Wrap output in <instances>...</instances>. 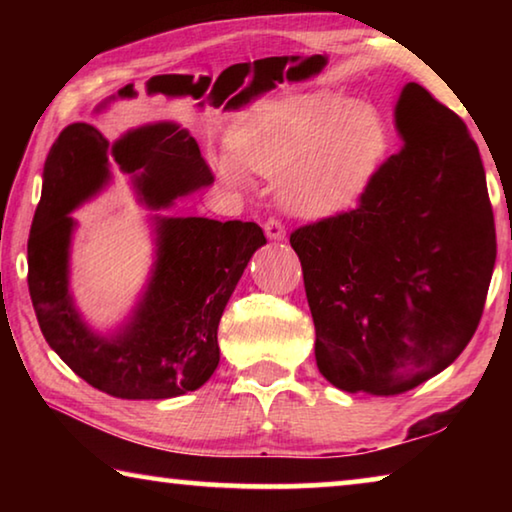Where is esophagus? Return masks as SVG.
<instances>
[{
    "label": "esophagus",
    "mask_w": 512,
    "mask_h": 512,
    "mask_svg": "<svg viewBox=\"0 0 512 512\" xmlns=\"http://www.w3.org/2000/svg\"><path fill=\"white\" fill-rule=\"evenodd\" d=\"M264 232H266V237L273 241H282L284 237H287V228H284V223L280 219H268L264 223Z\"/></svg>",
    "instance_id": "obj_1"
}]
</instances>
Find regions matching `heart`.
I'll return each instance as SVG.
<instances>
[{"instance_id":"1","label":"heart","mask_w":512,"mask_h":512,"mask_svg":"<svg viewBox=\"0 0 512 512\" xmlns=\"http://www.w3.org/2000/svg\"><path fill=\"white\" fill-rule=\"evenodd\" d=\"M244 167L282 180V201L302 216H327L352 205L388 153V131L375 110L332 94L262 103L230 135ZM232 158L216 160L230 183L244 171Z\"/></svg>"}]
</instances>
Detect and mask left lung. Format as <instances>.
Masks as SVG:
<instances>
[{
  "instance_id": "left-lung-1",
  "label": "left lung",
  "mask_w": 512,
  "mask_h": 512,
  "mask_svg": "<svg viewBox=\"0 0 512 512\" xmlns=\"http://www.w3.org/2000/svg\"><path fill=\"white\" fill-rule=\"evenodd\" d=\"M404 149L359 205L291 232L316 327V363L348 393L393 397L445 370L479 327L495 216L465 121L409 83Z\"/></svg>"
}]
</instances>
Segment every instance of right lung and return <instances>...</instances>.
I'll return each instance as SVG.
<instances>
[{"label": "right lung", "mask_w": 512, "mask_h": 512, "mask_svg": "<svg viewBox=\"0 0 512 512\" xmlns=\"http://www.w3.org/2000/svg\"><path fill=\"white\" fill-rule=\"evenodd\" d=\"M108 160L137 173L151 207L210 185L194 137L173 124L144 126L110 144L90 124H69L51 144L29 235V293L47 343L90 386L121 400H167L201 388L219 366L216 329L244 268L266 244L253 221L155 219L158 262L124 332L103 339L81 323L67 291L69 212L108 180Z\"/></svg>", "instance_id": "obj_1"}]
</instances>
